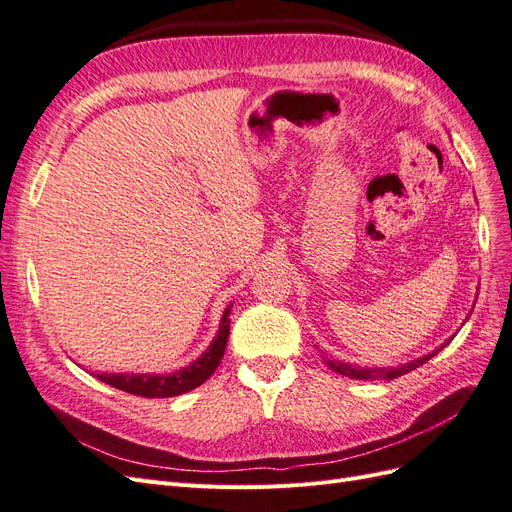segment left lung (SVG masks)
<instances>
[{
    "label": "left lung",
    "instance_id": "8db88e82",
    "mask_svg": "<svg viewBox=\"0 0 512 512\" xmlns=\"http://www.w3.org/2000/svg\"><path fill=\"white\" fill-rule=\"evenodd\" d=\"M443 346H439L437 350H432V352H428V355L419 357L415 361L398 365V368H359V365H350V363H342V361H331V359H326V365H329V368L333 372H337V374L350 376V378H359V381H391V378H398V376H402L406 372L419 368V365H424L428 359L435 357Z\"/></svg>",
    "mask_w": 512,
    "mask_h": 512
}]
</instances>
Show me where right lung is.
Returning a JSON list of instances; mask_svg holds the SVG:
<instances>
[{
    "label": "right lung",
    "mask_w": 512,
    "mask_h": 512,
    "mask_svg": "<svg viewBox=\"0 0 512 512\" xmlns=\"http://www.w3.org/2000/svg\"><path fill=\"white\" fill-rule=\"evenodd\" d=\"M229 313H231V305L225 309V313H222L214 342L209 344V348L203 352V355L196 361H192L188 368H181L173 374H97V378L106 385H112L116 389L134 393V396H142V398L181 396V393L203 385L218 368L222 355H225L227 339H229Z\"/></svg>",
    "instance_id": "1"
}]
</instances>
